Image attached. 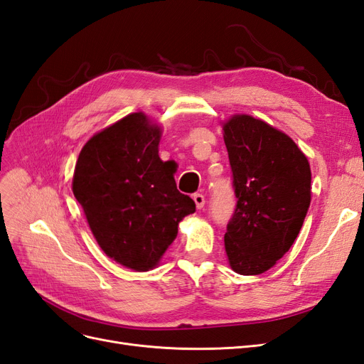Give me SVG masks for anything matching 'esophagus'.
Masks as SVG:
<instances>
[{"mask_svg":"<svg viewBox=\"0 0 364 364\" xmlns=\"http://www.w3.org/2000/svg\"><path fill=\"white\" fill-rule=\"evenodd\" d=\"M193 200H194L197 209H202L205 206V196L203 194H199V193L194 194L193 196Z\"/></svg>","mask_w":364,"mask_h":364,"instance_id":"34e87169","label":"esophagus"}]
</instances>
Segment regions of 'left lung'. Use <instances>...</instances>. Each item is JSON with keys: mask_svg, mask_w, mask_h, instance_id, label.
Returning a JSON list of instances; mask_svg holds the SVG:
<instances>
[{"mask_svg": "<svg viewBox=\"0 0 364 364\" xmlns=\"http://www.w3.org/2000/svg\"><path fill=\"white\" fill-rule=\"evenodd\" d=\"M237 197L225 234L229 266L240 274L269 270L289 252L311 202L306 156L284 132L250 115L223 123Z\"/></svg>", "mask_w": 364, "mask_h": 364, "instance_id": "1", "label": "left lung"}]
</instances>
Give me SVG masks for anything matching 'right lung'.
I'll list each match as a JSON object with an SVG mask.
<instances>
[{"label": "right lung", "mask_w": 364, "mask_h": 364, "mask_svg": "<svg viewBox=\"0 0 364 364\" xmlns=\"http://www.w3.org/2000/svg\"><path fill=\"white\" fill-rule=\"evenodd\" d=\"M161 135L142 112L121 118L86 142L73 178L98 246L136 272L158 266L181 220L196 211L176 188V170L159 158Z\"/></svg>", "instance_id": "obj_1"}]
</instances>
